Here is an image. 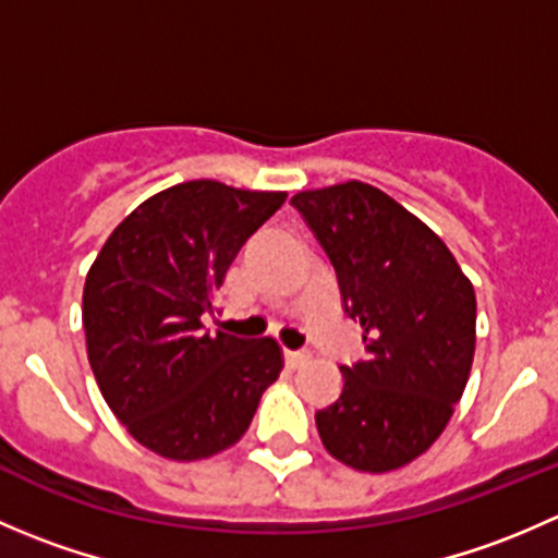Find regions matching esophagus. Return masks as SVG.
I'll return each instance as SVG.
<instances>
[{
    "mask_svg": "<svg viewBox=\"0 0 558 558\" xmlns=\"http://www.w3.org/2000/svg\"><path fill=\"white\" fill-rule=\"evenodd\" d=\"M283 359L289 367H300V364L307 359V353L305 351H283Z\"/></svg>",
    "mask_w": 558,
    "mask_h": 558,
    "instance_id": "esophagus-1",
    "label": "esophagus"
}]
</instances>
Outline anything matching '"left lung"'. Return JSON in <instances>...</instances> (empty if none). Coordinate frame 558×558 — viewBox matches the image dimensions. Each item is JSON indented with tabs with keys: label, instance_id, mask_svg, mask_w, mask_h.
Masks as SVG:
<instances>
[{
	"label": "left lung",
	"instance_id": "8db88e82",
	"mask_svg": "<svg viewBox=\"0 0 558 558\" xmlns=\"http://www.w3.org/2000/svg\"><path fill=\"white\" fill-rule=\"evenodd\" d=\"M291 205L335 267L367 356L315 413L326 451L364 472L421 456L453 415L475 356V291L426 223L367 183L300 191Z\"/></svg>",
	"mask_w": 558,
	"mask_h": 558
}]
</instances>
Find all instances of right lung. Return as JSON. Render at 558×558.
<instances>
[{
  "mask_svg": "<svg viewBox=\"0 0 558 558\" xmlns=\"http://www.w3.org/2000/svg\"><path fill=\"white\" fill-rule=\"evenodd\" d=\"M286 202L189 180L150 196L107 238L83 289L88 362L105 402L154 453L194 461L234 446L283 356L272 337L210 331L229 264Z\"/></svg>",
  "mask_w": 558,
  "mask_h": 558,
  "instance_id": "1",
  "label": "right lung"
}]
</instances>
